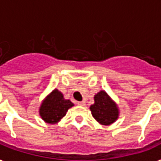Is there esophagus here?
I'll return each mask as SVG.
<instances>
[{
    "mask_svg": "<svg viewBox=\"0 0 161 161\" xmlns=\"http://www.w3.org/2000/svg\"><path fill=\"white\" fill-rule=\"evenodd\" d=\"M78 104L80 106H84L85 105V102L84 101H81V102H78Z\"/></svg>",
    "mask_w": 161,
    "mask_h": 161,
    "instance_id": "obj_1",
    "label": "esophagus"
}]
</instances>
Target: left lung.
<instances>
[{"label": "left lung", "instance_id": "left-lung-1", "mask_svg": "<svg viewBox=\"0 0 161 161\" xmlns=\"http://www.w3.org/2000/svg\"><path fill=\"white\" fill-rule=\"evenodd\" d=\"M93 117L99 124L110 125L119 117V108L104 91H100L94 95V103L90 106Z\"/></svg>", "mask_w": 161, "mask_h": 161}]
</instances>
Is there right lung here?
I'll return each instance as SVG.
<instances>
[{
    "label": "right lung",
    "instance_id": "add662e5",
    "mask_svg": "<svg viewBox=\"0 0 161 161\" xmlns=\"http://www.w3.org/2000/svg\"><path fill=\"white\" fill-rule=\"evenodd\" d=\"M70 100L63 98V93L58 89H54L42 101L39 114L42 119L47 124H56L66 115L68 108L73 107Z\"/></svg>",
    "mask_w": 161,
    "mask_h": 161
}]
</instances>
